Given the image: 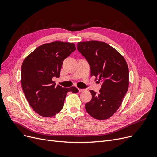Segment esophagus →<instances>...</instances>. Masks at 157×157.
<instances>
[{
    "label": "esophagus",
    "mask_w": 157,
    "mask_h": 157,
    "mask_svg": "<svg viewBox=\"0 0 157 157\" xmlns=\"http://www.w3.org/2000/svg\"><path fill=\"white\" fill-rule=\"evenodd\" d=\"M84 89H80V88H79L78 89V91H79V92H83V91H84Z\"/></svg>",
    "instance_id": "obj_1"
}]
</instances>
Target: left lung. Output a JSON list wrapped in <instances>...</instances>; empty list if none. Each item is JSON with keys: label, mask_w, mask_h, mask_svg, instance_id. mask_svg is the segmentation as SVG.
Returning <instances> with one entry per match:
<instances>
[{"label": "left lung", "mask_w": 157, "mask_h": 157, "mask_svg": "<svg viewBox=\"0 0 157 157\" xmlns=\"http://www.w3.org/2000/svg\"><path fill=\"white\" fill-rule=\"evenodd\" d=\"M77 50L88 62L90 75L99 78V92L90 90L92 99L85 105L90 116L98 120L111 117L121 106L129 86V71L125 59L103 42L86 41L77 44Z\"/></svg>", "instance_id": "8db88e82"}]
</instances>
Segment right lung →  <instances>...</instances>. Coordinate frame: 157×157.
Masks as SVG:
<instances>
[{
  "mask_svg": "<svg viewBox=\"0 0 157 157\" xmlns=\"http://www.w3.org/2000/svg\"><path fill=\"white\" fill-rule=\"evenodd\" d=\"M76 50L73 43L55 41L42 44L26 57L21 65L23 93L36 113L44 117L62 109L67 92L77 93L75 87L62 88L52 80L59 77L63 60Z\"/></svg>",
  "mask_w": 157,
  "mask_h": 157,
  "instance_id": "obj_1",
  "label": "right lung"
}]
</instances>
